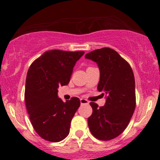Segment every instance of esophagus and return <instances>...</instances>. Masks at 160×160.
Returning <instances> with one entry per match:
<instances>
[{"label": "esophagus", "instance_id": "obj_1", "mask_svg": "<svg viewBox=\"0 0 160 160\" xmlns=\"http://www.w3.org/2000/svg\"><path fill=\"white\" fill-rule=\"evenodd\" d=\"M89 103V101L86 100V99H84V98L80 99V104H88Z\"/></svg>", "mask_w": 160, "mask_h": 160}]
</instances>
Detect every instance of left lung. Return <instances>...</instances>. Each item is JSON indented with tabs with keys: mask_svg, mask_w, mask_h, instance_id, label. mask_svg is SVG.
<instances>
[{
	"mask_svg": "<svg viewBox=\"0 0 160 160\" xmlns=\"http://www.w3.org/2000/svg\"><path fill=\"white\" fill-rule=\"evenodd\" d=\"M96 62L100 71L98 90L105 95L104 106L91 102L92 114L88 126L92 135L108 141L127 127L135 108V82L131 66L111 48L95 49L85 56Z\"/></svg>",
	"mask_w": 160,
	"mask_h": 160,
	"instance_id": "8db88e82",
	"label": "left lung"
}]
</instances>
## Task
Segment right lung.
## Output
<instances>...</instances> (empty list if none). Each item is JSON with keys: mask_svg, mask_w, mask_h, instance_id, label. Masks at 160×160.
Wrapping results in <instances>:
<instances>
[{"mask_svg": "<svg viewBox=\"0 0 160 160\" xmlns=\"http://www.w3.org/2000/svg\"><path fill=\"white\" fill-rule=\"evenodd\" d=\"M83 54V51H47L28 71L25 105L34 130L45 140L58 142L68 135L80 101L73 97L63 102L58 97V88L68 84L75 64Z\"/></svg>", "mask_w": 160, "mask_h": 160, "instance_id": "1", "label": "right lung"}]
</instances>
